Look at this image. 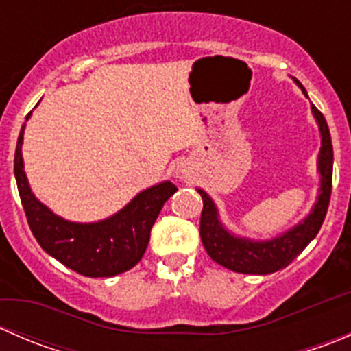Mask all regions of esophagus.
Segmentation results:
<instances>
[{
    "label": "esophagus",
    "mask_w": 351,
    "mask_h": 351,
    "mask_svg": "<svg viewBox=\"0 0 351 351\" xmlns=\"http://www.w3.org/2000/svg\"><path fill=\"white\" fill-rule=\"evenodd\" d=\"M176 175H178V178H182V180L190 178V171L185 168V166H180V168H176Z\"/></svg>",
    "instance_id": "34e87169"
}]
</instances>
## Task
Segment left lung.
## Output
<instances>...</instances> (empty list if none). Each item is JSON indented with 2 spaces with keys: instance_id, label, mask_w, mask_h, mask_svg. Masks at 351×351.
Segmentation results:
<instances>
[{
  "instance_id": "8db88e82",
  "label": "left lung",
  "mask_w": 351,
  "mask_h": 351,
  "mask_svg": "<svg viewBox=\"0 0 351 351\" xmlns=\"http://www.w3.org/2000/svg\"><path fill=\"white\" fill-rule=\"evenodd\" d=\"M295 83L299 84L302 93L307 97L306 88L297 80ZM313 113L319 123L321 130V151L319 162H317V168L321 173V189L313 212L299 226H295L278 238L270 239V241L254 243L250 239L234 238L219 222L217 208H215L210 197L204 190L198 189V193L204 200V208H202L200 215V238L208 256L215 263L222 265V267L229 268L236 274H274L280 268H285L317 236L324 217H326L329 198H331L332 144L324 115L314 105Z\"/></svg>"
}]
</instances>
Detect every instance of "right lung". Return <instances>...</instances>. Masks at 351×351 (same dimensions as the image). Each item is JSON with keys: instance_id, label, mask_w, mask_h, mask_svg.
I'll return each instance as SVG.
<instances>
[{"instance_id": "right-lung-1", "label": "right lung", "mask_w": 351, "mask_h": 351, "mask_svg": "<svg viewBox=\"0 0 351 351\" xmlns=\"http://www.w3.org/2000/svg\"><path fill=\"white\" fill-rule=\"evenodd\" d=\"M23 129L25 123L16 143L15 178L30 231L42 250L84 277H113L136 267L162 205L178 189L171 182L151 186L115 215L93 224L64 221L30 192L22 159Z\"/></svg>"}]
</instances>
